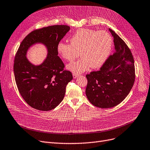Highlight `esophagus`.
Segmentation results:
<instances>
[{
	"label": "esophagus",
	"instance_id": "obj_1",
	"mask_svg": "<svg viewBox=\"0 0 150 150\" xmlns=\"http://www.w3.org/2000/svg\"><path fill=\"white\" fill-rule=\"evenodd\" d=\"M79 75V74H75V73H74L73 74V77H74V79H76L77 76H78Z\"/></svg>",
	"mask_w": 150,
	"mask_h": 150
}]
</instances>
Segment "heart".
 Here are the masks:
<instances>
[{
	"mask_svg": "<svg viewBox=\"0 0 150 150\" xmlns=\"http://www.w3.org/2000/svg\"><path fill=\"white\" fill-rule=\"evenodd\" d=\"M70 43L60 41L57 51L64 59L71 62L79 57L76 62L67 65V69L75 73H82L91 67L96 69L106 60L111 51L112 39L109 33L82 28L77 30L70 39Z\"/></svg>",
	"mask_w": 150,
	"mask_h": 150,
	"instance_id": "obj_1",
	"label": "heart"
}]
</instances>
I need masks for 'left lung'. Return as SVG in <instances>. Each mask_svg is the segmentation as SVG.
I'll use <instances>...</instances> for the list:
<instances>
[{"label":"left lung","mask_w":150,"mask_h":150,"mask_svg":"<svg viewBox=\"0 0 150 150\" xmlns=\"http://www.w3.org/2000/svg\"><path fill=\"white\" fill-rule=\"evenodd\" d=\"M114 37L115 52L110 55L98 71L86 77V95L89 101L99 108H110L127 96L135 79L134 59L128 46L116 33Z\"/></svg>","instance_id":"obj_1"}]
</instances>
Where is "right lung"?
<instances>
[{
	"label": "right lung",
	"instance_id": "obj_1",
	"mask_svg": "<svg viewBox=\"0 0 150 150\" xmlns=\"http://www.w3.org/2000/svg\"><path fill=\"white\" fill-rule=\"evenodd\" d=\"M70 30L67 25H53L37 29L21 41L15 54L13 71L16 86L25 102L37 110L48 111L62 102L67 85L73 76L64 70L58 56L57 45ZM41 42L48 49L47 59L40 66L31 64L25 57L27 50L33 43Z\"/></svg>",
	"mask_w": 150,
	"mask_h": 150
}]
</instances>
